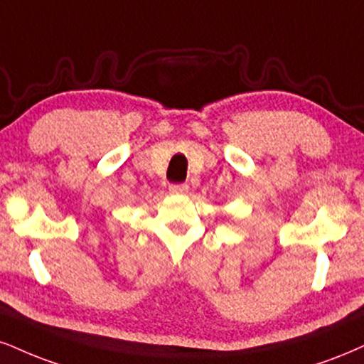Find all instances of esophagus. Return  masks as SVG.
Segmentation results:
<instances>
[{"mask_svg": "<svg viewBox=\"0 0 364 364\" xmlns=\"http://www.w3.org/2000/svg\"><path fill=\"white\" fill-rule=\"evenodd\" d=\"M188 190H190V186L186 183H174V185L169 186V191L173 195H185L188 193Z\"/></svg>", "mask_w": 364, "mask_h": 364, "instance_id": "esophagus-1", "label": "esophagus"}]
</instances>
